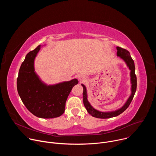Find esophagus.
Wrapping results in <instances>:
<instances>
[{
  "label": "esophagus",
  "mask_w": 156,
  "mask_h": 156,
  "mask_svg": "<svg viewBox=\"0 0 156 156\" xmlns=\"http://www.w3.org/2000/svg\"><path fill=\"white\" fill-rule=\"evenodd\" d=\"M78 79H79L81 81H84L86 80V77H85L84 76H83V75H80L78 76Z\"/></svg>",
  "instance_id": "1"
}]
</instances>
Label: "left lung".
Segmentation results:
<instances>
[{"label": "left lung", "instance_id": "left-lung-1", "mask_svg": "<svg viewBox=\"0 0 156 156\" xmlns=\"http://www.w3.org/2000/svg\"><path fill=\"white\" fill-rule=\"evenodd\" d=\"M117 56H119L122 58L126 63L127 66L129 67V69L131 70L130 76H131V94L128 98V101L125 103V104L120 109L114 111V112H102L100 111H98L94 109L87 101V93H86V89L84 85L81 84L83 87V104L86 108L88 113L91 114L93 117L99 118V119H108L111 117H114L118 116L119 115L123 113L124 111L129 107L130 103L131 102L133 97L135 96V92L136 91V87H137V79L136 76L135 75V63L133 60L132 59L129 52L122 48L117 47Z\"/></svg>", "mask_w": 156, "mask_h": 156}]
</instances>
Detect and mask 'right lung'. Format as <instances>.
Instances as JSON below:
<instances>
[{
    "label": "right lung",
    "mask_w": 156,
    "mask_h": 156,
    "mask_svg": "<svg viewBox=\"0 0 156 156\" xmlns=\"http://www.w3.org/2000/svg\"><path fill=\"white\" fill-rule=\"evenodd\" d=\"M40 48L39 45L28 53L21 63L17 78V90L31 114L39 118L52 119L63 114L66 101L78 81L73 79L53 86L42 83L34 69V60Z\"/></svg>",
    "instance_id": "1"
}]
</instances>
